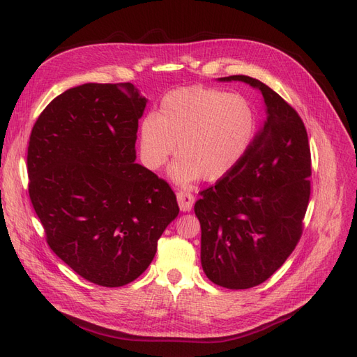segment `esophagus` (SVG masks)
Listing matches in <instances>:
<instances>
[{
	"mask_svg": "<svg viewBox=\"0 0 357 357\" xmlns=\"http://www.w3.org/2000/svg\"><path fill=\"white\" fill-rule=\"evenodd\" d=\"M177 202H178V207L183 213L190 211L193 207V202H195V198H193L192 193L181 190L177 193Z\"/></svg>",
	"mask_w": 357,
	"mask_h": 357,
	"instance_id": "obj_1",
	"label": "esophagus"
}]
</instances>
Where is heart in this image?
Masks as SVG:
<instances>
[{
	"label": "heart",
	"instance_id": "obj_1",
	"mask_svg": "<svg viewBox=\"0 0 357 357\" xmlns=\"http://www.w3.org/2000/svg\"><path fill=\"white\" fill-rule=\"evenodd\" d=\"M256 134V112L241 93L190 86L169 92L155 114L139 125V147L146 165L158 169L176 152L171 180L189 186L201 177L218 181L247 153Z\"/></svg>",
	"mask_w": 357,
	"mask_h": 357
}]
</instances>
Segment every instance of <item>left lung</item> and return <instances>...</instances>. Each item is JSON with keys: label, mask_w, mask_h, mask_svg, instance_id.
Returning a JSON list of instances; mask_svg holds the SVG:
<instances>
[{"label": "left lung", "mask_w": 357, "mask_h": 357, "mask_svg": "<svg viewBox=\"0 0 357 357\" xmlns=\"http://www.w3.org/2000/svg\"><path fill=\"white\" fill-rule=\"evenodd\" d=\"M244 82L264 96L265 117L247 153L228 176L201 192V265L214 284L248 289L282 266L302 234L310 201L311 153L299 114L269 86Z\"/></svg>", "instance_id": "1"}]
</instances>
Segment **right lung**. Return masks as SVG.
<instances>
[{"label":"right lung","mask_w":357,"mask_h":357,"mask_svg":"<svg viewBox=\"0 0 357 357\" xmlns=\"http://www.w3.org/2000/svg\"><path fill=\"white\" fill-rule=\"evenodd\" d=\"M146 104L132 83H84L56 96L29 137L28 190L47 244L104 287L142 275L180 211L168 183L135 164Z\"/></svg>","instance_id":"add662e5"}]
</instances>
